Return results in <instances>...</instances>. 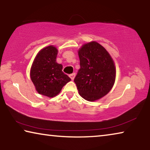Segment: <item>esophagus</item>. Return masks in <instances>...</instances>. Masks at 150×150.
<instances>
[{
    "mask_svg": "<svg viewBox=\"0 0 150 150\" xmlns=\"http://www.w3.org/2000/svg\"><path fill=\"white\" fill-rule=\"evenodd\" d=\"M69 77H70V78H71V80L73 81V80L75 79V73H72V74H71V75H69Z\"/></svg>",
    "mask_w": 150,
    "mask_h": 150,
    "instance_id": "1",
    "label": "esophagus"
}]
</instances>
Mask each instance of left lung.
<instances>
[{
	"instance_id": "1",
	"label": "left lung",
	"mask_w": 150,
	"mask_h": 150,
	"mask_svg": "<svg viewBox=\"0 0 150 150\" xmlns=\"http://www.w3.org/2000/svg\"><path fill=\"white\" fill-rule=\"evenodd\" d=\"M80 69L74 79L81 96L90 102L110 92L115 82L116 67L103 45L93 41L78 51Z\"/></svg>"
}]
</instances>
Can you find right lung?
I'll return each mask as SVG.
<instances>
[{
    "label": "right lung",
    "mask_w": 150,
    "mask_h": 150,
    "mask_svg": "<svg viewBox=\"0 0 150 150\" xmlns=\"http://www.w3.org/2000/svg\"><path fill=\"white\" fill-rule=\"evenodd\" d=\"M57 52L54 45L43 48L38 53L30 69V79L35 90L50 98L57 95L71 81L62 71L63 65L56 62Z\"/></svg>",
    "instance_id": "obj_1"
}]
</instances>
